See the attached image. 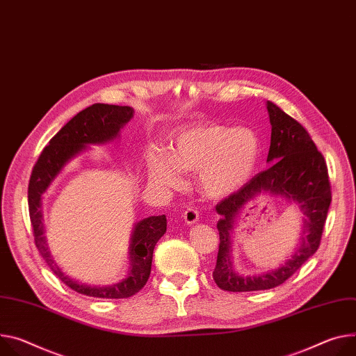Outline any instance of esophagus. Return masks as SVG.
I'll return each mask as SVG.
<instances>
[{"instance_id": "esophagus-1", "label": "esophagus", "mask_w": 356, "mask_h": 356, "mask_svg": "<svg viewBox=\"0 0 356 356\" xmlns=\"http://www.w3.org/2000/svg\"><path fill=\"white\" fill-rule=\"evenodd\" d=\"M183 218H184V221H186L188 225L197 222V221H199V210H197L196 207H188V209L183 213Z\"/></svg>"}]
</instances>
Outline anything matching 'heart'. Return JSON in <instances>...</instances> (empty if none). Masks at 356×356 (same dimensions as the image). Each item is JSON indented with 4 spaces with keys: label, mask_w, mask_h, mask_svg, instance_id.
<instances>
[{
    "label": "heart",
    "mask_w": 356,
    "mask_h": 356,
    "mask_svg": "<svg viewBox=\"0 0 356 356\" xmlns=\"http://www.w3.org/2000/svg\"><path fill=\"white\" fill-rule=\"evenodd\" d=\"M261 153L260 138L250 127L206 123L175 135L170 156L154 150L149 157L150 177L176 186L181 172H199V187L207 197L222 199L244 186Z\"/></svg>",
    "instance_id": "1"
}]
</instances>
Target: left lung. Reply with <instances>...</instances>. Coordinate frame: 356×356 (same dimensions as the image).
<instances>
[{
	"label": "left lung",
	"instance_id": "8db88e82",
	"mask_svg": "<svg viewBox=\"0 0 356 356\" xmlns=\"http://www.w3.org/2000/svg\"><path fill=\"white\" fill-rule=\"evenodd\" d=\"M271 123V145L267 161L271 166L255 175L241 188L216 206L221 216L217 263L213 271L218 288L232 293L261 291L278 286L298 271L319 247L332 200L327 161L316 149L305 127L280 106L267 102ZM280 195L297 202L305 213L303 237L299 248L284 266L266 275L240 276L232 267L231 232L238 216L258 194Z\"/></svg>",
	"mask_w": 356,
	"mask_h": 356
}]
</instances>
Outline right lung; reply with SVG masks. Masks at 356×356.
Wrapping results in <instances>:
<instances>
[{
  "label": "right lung",
  "instance_id": "obj_1",
  "mask_svg": "<svg viewBox=\"0 0 356 356\" xmlns=\"http://www.w3.org/2000/svg\"><path fill=\"white\" fill-rule=\"evenodd\" d=\"M134 118L131 106L95 104L75 115L49 140L32 169L28 184V209L35 245L51 271L79 294L95 298H129L145 286L152 270L156 243L166 233V216H150L138 221L131 238V267L127 277L108 286H90L70 278L55 263L48 250L42 224V195L70 160L86 149V145H101L113 140L120 129Z\"/></svg>",
  "mask_w": 356,
  "mask_h": 356
}]
</instances>
